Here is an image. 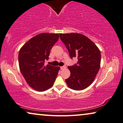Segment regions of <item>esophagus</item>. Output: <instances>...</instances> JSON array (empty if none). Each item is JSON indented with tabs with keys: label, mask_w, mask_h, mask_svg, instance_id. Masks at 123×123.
<instances>
[{
	"label": "esophagus",
	"mask_w": 123,
	"mask_h": 123,
	"mask_svg": "<svg viewBox=\"0 0 123 123\" xmlns=\"http://www.w3.org/2000/svg\"><path fill=\"white\" fill-rule=\"evenodd\" d=\"M60 68H61V70H64L66 68V66H63L60 67Z\"/></svg>",
	"instance_id": "34e87169"
}]
</instances>
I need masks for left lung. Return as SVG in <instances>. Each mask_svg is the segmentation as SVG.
<instances>
[{"label":"left lung","instance_id":"8db88e82","mask_svg":"<svg viewBox=\"0 0 123 123\" xmlns=\"http://www.w3.org/2000/svg\"><path fill=\"white\" fill-rule=\"evenodd\" d=\"M60 37L70 58H78L76 64L68 66L71 74L65 80L66 84L75 91L86 89L94 81L100 68V50L92 41L82 34H60Z\"/></svg>","mask_w":123,"mask_h":123}]
</instances>
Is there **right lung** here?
Instances as JSON below:
<instances>
[{
    "instance_id": "right-lung-1",
    "label": "right lung",
    "mask_w": 123,
    "mask_h": 123,
    "mask_svg": "<svg viewBox=\"0 0 123 123\" xmlns=\"http://www.w3.org/2000/svg\"><path fill=\"white\" fill-rule=\"evenodd\" d=\"M59 34L42 33L32 37L20 49L19 70L26 82L32 89L44 91L53 86L60 67L47 65L50 50L58 40Z\"/></svg>"
}]
</instances>
